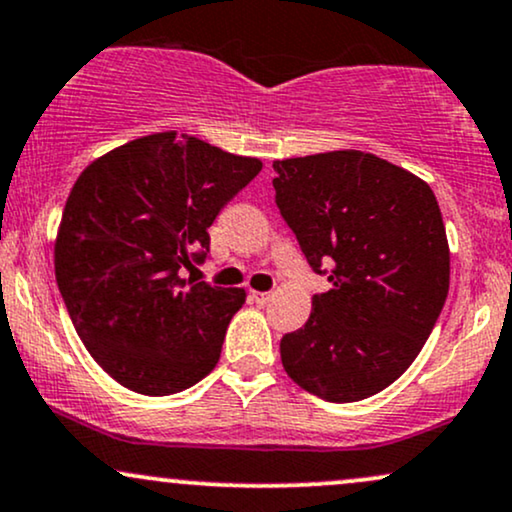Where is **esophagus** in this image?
I'll return each instance as SVG.
<instances>
[{
	"label": "esophagus",
	"mask_w": 512,
	"mask_h": 512,
	"mask_svg": "<svg viewBox=\"0 0 512 512\" xmlns=\"http://www.w3.org/2000/svg\"><path fill=\"white\" fill-rule=\"evenodd\" d=\"M250 298H252V300H255V303H257V305H267V303H269V300H272V293L252 291V293H250Z\"/></svg>",
	"instance_id": "obj_1"
}]
</instances>
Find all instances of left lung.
I'll list each match as a JSON object with an SVG mask.
<instances>
[{"label": "left lung", "mask_w": 512, "mask_h": 512, "mask_svg": "<svg viewBox=\"0 0 512 512\" xmlns=\"http://www.w3.org/2000/svg\"><path fill=\"white\" fill-rule=\"evenodd\" d=\"M274 171L281 217L331 283L281 338L283 369L329 403L374 396L420 355L446 303L439 202L420 176L362 150L276 159Z\"/></svg>", "instance_id": "obj_1"}]
</instances>
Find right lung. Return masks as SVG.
I'll return each mask as SVG.
<instances>
[{
	"label": "right lung",
	"instance_id": "add662e5",
	"mask_svg": "<svg viewBox=\"0 0 512 512\" xmlns=\"http://www.w3.org/2000/svg\"><path fill=\"white\" fill-rule=\"evenodd\" d=\"M260 169L257 157L164 131L114 147L76 178L54 274L80 341L121 386L171 396L217 367L245 288L186 281L181 267L205 260L219 209Z\"/></svg>",
	"mask_w": 512,
	"mask_h": 512
}]
</instances>
